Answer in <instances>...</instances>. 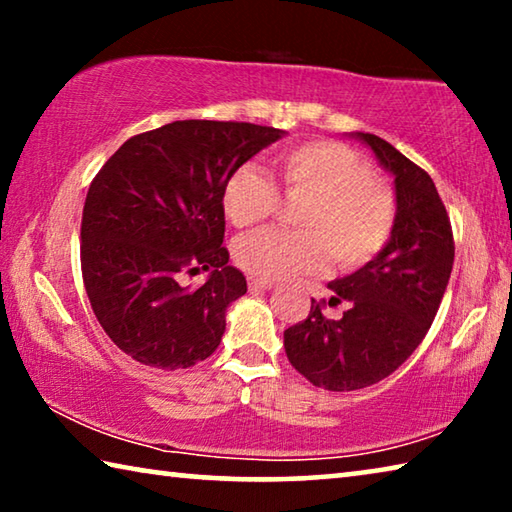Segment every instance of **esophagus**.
Listing matches in <instances>:
<instances>
[{
  "mask_svg": "<svg viewBox=\"0 0 512 512\" xmlns=\"http://www.w3.org/2000/svg\"><path fill=\"white\" fill-rule=\"evenodd\" d=\"M248 287L253 289V291H266V289H273L275 282L259 280V277H248Z\"/></svg>",
  "mask_w": 512,
  "mask_h": 512,
  "instance_id": "esophagus-1",
  "label": "esophagus"
}]
</instances>
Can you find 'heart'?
<instances>
[{
  "label": "heart",
  "mask_w": 512,
  "mask_h": 512,
  "mask_svg": "<svg viewBox=\"0 0 512 512\" xmlns=\"http://www.w3.org/2000/svg\"><path fill=\"white\" fill-rule=\"evenodd\" d=\"M271 171L284 196L307 201L298 216L302 232L264 230L241 239L235 259L246 273L289 280L323 271L329 255L341 271H357L388 246L397 221L395 194L350 146L332 140L289 146L273 155ZM277 203L271 176L255 164H241L223 185V214L235 228L264 223Z\"/></svg>",
  "instance_id": "heart-1"
}]
</instances>
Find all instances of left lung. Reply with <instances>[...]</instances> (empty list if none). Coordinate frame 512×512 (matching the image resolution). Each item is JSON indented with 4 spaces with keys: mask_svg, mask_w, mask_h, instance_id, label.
I'll return each mask as SVG.
<instances>
[{
    "mask_svg": "<svg viewBox=\"0 0 512 512\" xmlns=\"http://www.w3.org/2000/svg\"><path fill=\"white\" fill-rule=\"evenodd\" d=\"M395 176L397 221L388 246L343 280L329 284V307L348 302L343 318L323 316L311 300L302 323L284 332L291 366L325 391H359L386 379L427 336L454 264V232L427 171L377 135L359 133Z\"/></svg>",
    "mask_w": 512,
    "mask_h": 512,
    "instance_id": "8db88e82",
    "label": "left lung"
}]
</instances>
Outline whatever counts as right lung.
I'll list each match as a JSON object with an SVG mask.
<instances>
[{
  "mask_svg": "<svg viewBox=\"0 0 512 512\" xmlns=\"http://www.w3.org/2000/svg\"><path fill=\"white\" fill-rule=\"evenodd\" d=\"M284 131L185 119L131 137L90 183L81 271L94 316L128 357L180 370L219 348L225 309L246 293L228 266L221 194L230 173ZM213 275L198 290L179 277Z\"/></svg>",
  "mask_w": 512,
  "mask_h": 512,
  "instance_id": "right-lung-1",
  "label": "right lung"
}]
</instances>
